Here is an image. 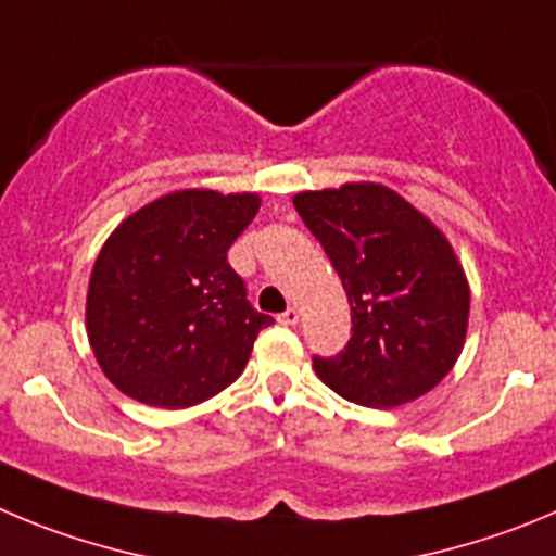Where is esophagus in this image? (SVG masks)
<instances>
[{
  "label": "esophagus",
  "mask_w": 556,
  "mask_h": 556,
  "mask_svg": "<svg viewBox=\"0 0 556 556\" xmlns=\"http://www.w3.org/2000/svg\"><path fill=\"white\" fill-rule=\"evenodd\" d=\"M299 318H302V309H299V307H288L282 315H279V324L295 326V324H299Z\"/></svg>",
  "instance_id": "esophagus-1"
}]
</instances>
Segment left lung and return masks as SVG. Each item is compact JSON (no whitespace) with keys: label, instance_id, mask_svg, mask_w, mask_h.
I'll return each instance as SVG.
<instances>
[{"label":"left lung","instance_id":"8db88e82","mask_svg":"<svg viewBox=\"0 0 556 556\" xmlns=\"http://www.w3.org/2000/svg\"><path fill=\"white\" fill-rule=\"evenodd\" d=\"M293 205L351 304V340L315 356L320 381L367 408H395L430 392L464 351L469 282L444 232L381 184L302 191Z\"/></svg>","mask_w":556,"mask_h":556}]
</instances>
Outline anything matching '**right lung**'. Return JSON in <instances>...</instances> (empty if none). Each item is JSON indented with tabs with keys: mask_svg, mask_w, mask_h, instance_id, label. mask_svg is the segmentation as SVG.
Segmentation results:
<instances>
[{
	"mask_svg": "<svg viewBox=\"0 0 556 556\" xmlns=\"http://www.w3.org/2000/svg\"><path fill=\"white\" fill-rule=\"evenodd\" d=\"M261 197L184 189L128 216L98 252L87 290V337L123 395L189 408L219 395L274 324L247 302L227 249Z\"/></svg>",
	"mask_w": 556,
	"mask_h": 556,
	"instance_id": "right-lung-1",
	"label": "right lung"
}]
</instances>
